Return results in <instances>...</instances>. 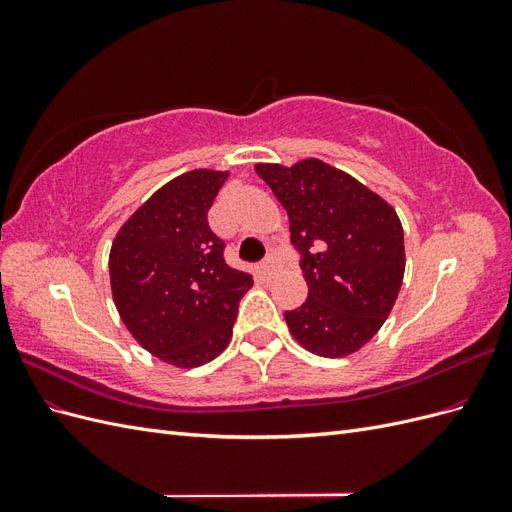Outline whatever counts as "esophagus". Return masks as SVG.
Masks as SVG:
<instances>
[{"instance_id":"esophagus-1","label":"esophagus","mask_w":512,"mask_h":512,"mask_svg":"<svg viewBox=\"0 0 512 512\" xmlns=\"http://www.w3.org/2000/svg\"><path fill=\"white\" fill-rule=\"evenodd\" d=\"M277 269H280V262H277V256H269L265 265L260 267V273H262V275H267V277H271Z\"/></svg>"}]
</instances>
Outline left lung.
Wrapping results in <instances>:
<instances>
[{
    "label": "left lung",
    "mask_w": 512,
    "mask_h": 512,
    "mask_svg": "<svg viewBox=\"0 0 512 512\" xmlns=\"http://www.w3.org/2000/svg\"><path fill=\"white\" fill-rule=\"evenodd\" d=\"M254 168L288 211L290 241L303 254L307 299L284 314L292 337L327 359L354 354L380 331L404 282L397 211L318 158Z\"/></svg>",
    "instance_id": "8db88e82"
}]
</instances>
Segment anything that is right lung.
Wrapping results in <instances>:
<instances>
[{"instance_id": "obj_1", "label": "right lung", "mask_w": 512, "mask_h": 512, "mask_svg": "<svg viewBox=\"0 0 512 512\" xmlns=\"http://www.w3.org/2000/svg\"><path fill=\"white\" fill-rule=\"evenodd\" d=\"M228 170L196 168L153 192L119 228L111 292L132 337L160 361L192 369L230 342L250 273L226 265L207 211Z\"/></svg>"}]
</instances>
